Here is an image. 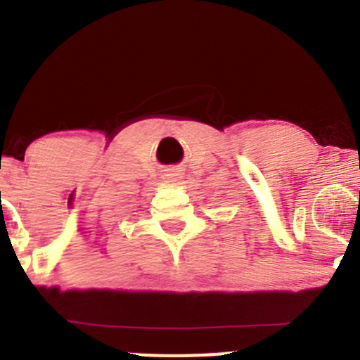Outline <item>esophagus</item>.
Instances as JSON below:
<instances>
[{
	"label": "esophagus",
	"instance_id": "esophagus-1",
	"mask_svg": "<svg viewBox=\"0 0 360 360\" xmlns=\"http://www.w3.org/2000/svg\"><path fill=\"white\" fill-rule=\"evenodd\" d=\"M179 177H181V174L177 172V170H170V172L167 174L165 179L169 181V183H174V181H177V179H179Z\"/></svg>",
	"mask_w": 360,
	"mask_h": 360
}]
</instances>
